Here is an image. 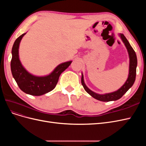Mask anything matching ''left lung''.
Listing matches in <instances>:
<instances>
[{
    "label": "left lung",
    "mask_w": 146,
    "mask_h": 146,
    "mask_svg": "<svg viewBox=\"0 0 146 146\" xmlns=\"http://www.w3.org/2000/svg\"><path fill=\"white\" fill-rule=\"evenodd\" d=\"M119 36H120L121 40L127 48L128 54L129 56V76L127 79L126 82L123 85L118 89L117 91H115L109 93H105L103 94H98L96 92L91 91L90 88H88L86 84L84 82V78L83 73H82V85H83L84 89L94 99L102 101V102H110V101H115L120 98H121L125 92L129 90L130 88L133 86L136 78V67H137V57L136 53L134 51L133 48L130 46L129 42L128 41L127 38L122 33H119Z\"/></svg>",
    "instance_id": "8db88e82"
}]
</instances>
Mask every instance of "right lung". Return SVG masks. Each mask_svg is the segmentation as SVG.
I'll return each mask as SVG.
<instances>
[{
  "mask_svg": "<svg viewBox=\"0 0 146 146\" xmlns=\"http://www.w3.org/2000/svg\"><path fill=\"white\" fill-rule=\"evenodd\" d=\"M25 34L26 33H23L17 38L13 46L11 73L17 85L25 93L35 96H41L54 89L61 74L69 67L72 61H69L60 64L47 76H37L30 74L22 64L19 55L20 42Z\"/></svg>",
  "mask_w": 146,
  "mask_h": 146,
  "instance_id": "add662e5",
  "label": "right lung"
}]
</instances>
